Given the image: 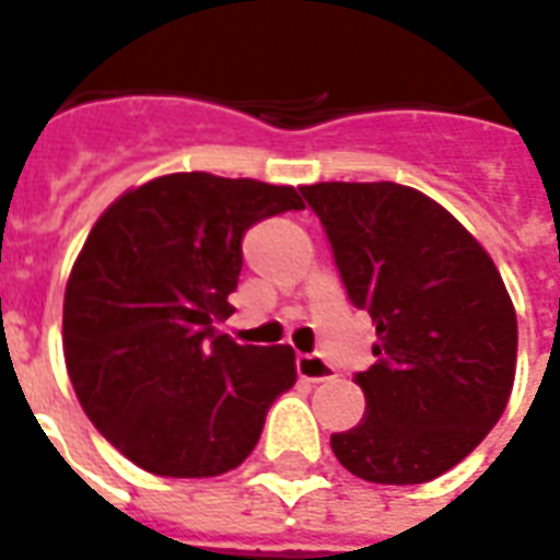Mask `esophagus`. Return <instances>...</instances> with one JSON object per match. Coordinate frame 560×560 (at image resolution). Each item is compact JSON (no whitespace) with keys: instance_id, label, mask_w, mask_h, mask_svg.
Returning a JSON list of instances; mask_svg holds the SVG:
<instances>
[{"instance_id":"1","label":"esophagus","mask_w":560,"mask_h":560,"mask_svg":"<svg viewBox=\"0 0 560 560\" xmlns=\"http://www.w3.org/2000/svg\"><path fill=\"white\" fill-rule=\"evenodd\" d=\"M296 373L302 382H328L335 378V366L328 364L326 358L319 355H299L296 358Z\"/></svg>"}]
</instances>
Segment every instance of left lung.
<instances>
[{
	"instance_id": "8db88e82",
	"label": "left lung",
	"mask_w": 560,
	"mask_h": 560,
	"mask_svg": "<svg viewBox=\"0 0 560 560\" xmlns=\"http://www.w3.org/2000/svg\"><path fill=\"white\" fill-rule=\"evenodd\" d=\"M352 305L373 317L375 364L355 375L366 413L331 434L343 467L422 485L476 450L505 411L517 314L505 281L443 205L396 182L305 185Z\"/></svg>"
}]
</instances>
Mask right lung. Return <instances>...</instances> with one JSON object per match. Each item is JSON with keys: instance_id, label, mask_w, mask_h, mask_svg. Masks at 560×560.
<instances>
[{"instance_id": "1", "label": "right lung", "mask_w": 560, "mask_h": 560, "mask_svg": "<svg viewBox=\"0 0 560 560\" xmlns=\"http://www.w3.org/2000/svg\"><path fill=\"white\" fill-rule=\"evenodd\" d=\"M305 208L296 187L170 173L102 211L63 293L72 390L110 446L155 476L241 467L276 396L296 384L290 347H241L232 317L246 229Z\"/></svg>"}]
</instances>
